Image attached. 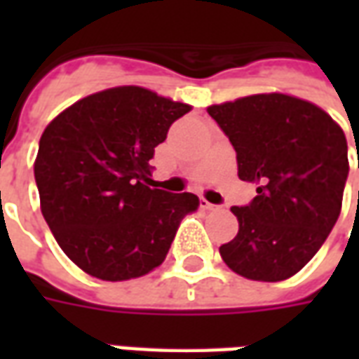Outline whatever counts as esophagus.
<instances>
[{"instance_id": "obj_1", "label": "esophagus", "mask_w": 359, "mask_h": 359, "mask_svg": "<svg viewBox=\"0 0 359 359\" xmlns=\"http://www.w3.org/2000/svg\"><path fill=\"white\" fill-rule=\"evenodd\" d=\"M200 205H202L203 210H210V211L217 210V205H215V203H210L208 200H202V203H200Z\"/></svg>"}]
</instances>
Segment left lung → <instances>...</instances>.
<instances>
[{"label":"left lung","mask_w":359,"mask_h":359,"mask_svg":"<svg viewBox=\"0 0 359 359\" xmlns=\"http://www.w3.org/2000/svg\"><path fill=\"white\" fill-rule=\"evenodd\" d=\"M208 113L233 144L238 179L257 184L248 205L231 208L238 234L219 248L223 262L252 280L292 277L340 215L346 136L323 109L285 94L248 95Z\"/></svg>","instance_id":"1"}]
</instances>
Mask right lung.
I'll list each match as a JSON object with an SVG mask.
<instances>
[{
    "mask_svg": "<svg viewBox=\"0 0 359 359\" xmlns=\"http://www.w3.org/2000/svg\"><path fill=\"white\" fill-rule=\"evenodd\" d=\"M190 111L138 86L73 103L46 126L34 163L42 215L67 257L102 280L163 264L198 196L149 188L156 146Z\"/></svg>",
    "mask_w": 359,
    "mask_h": 359,
    "instance_id": "add662e5",
    "label": "right lung"
}]
</instances>
